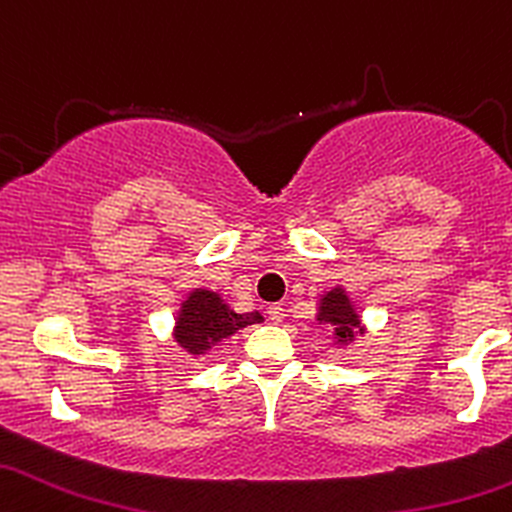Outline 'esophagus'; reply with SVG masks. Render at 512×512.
Wrapping results in <instances>:
<instances>
[{"mask_svg": "<svg viewBox=\"0 0 512 512\" xmlns=\"http://www.w3.org/2000/svg\"><path fill=\"white\" fill-rule=\"evenodd\" d=\"M266 314H268V319L273 321V324H280V321H283V317H285V309L280 307L278 302H275V304H268Z\"/></svg>", "mask_w": 512, "mask_h": 512, "instance_id": "34e87169", "label": "esophagus"}]
</instances>
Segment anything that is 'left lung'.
Here are the masks:
<instances>
[{
  "label": "left lung",
  "instance_id": "8db88e82",
  "mask_svg": "<svg viewBox=\"0 0 512 512\" xmlns=\"http://www.w3.org/2000/svg\"><path fill=\"white\" fill-rule=\"evenodd\" d=\"M317 324L331 326L333 346L338 350H346L358 336H365L367 326L360 317L358 304L353 302L350 292L343 285H333L324 290L317 300V314H314Z\"/></svg>",
  "mask_w": 512,
  "mask_h": 512
}]
</instances>
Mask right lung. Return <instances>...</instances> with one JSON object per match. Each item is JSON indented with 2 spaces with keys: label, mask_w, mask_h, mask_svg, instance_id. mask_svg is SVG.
I'll use <instances>...</instances> for the list:
<instances>
[{
  "label": "right lung",
  "mask_w": 512,
  "mask_h": 512,
  "mask_svg": "<svg viewBox=\"0 0 512 512\" xmlns=\"http://www.w3.org/2000/svg\"><path fill=\"white\" fill-rule=\"evenodd\" d=\"M261 312H237L217 290L193 287L181 300L171 338L193 358H203L217 343L251 324H261Z\"/></svg>",
  "instance_id": "obj_1"
}]
</instances>
